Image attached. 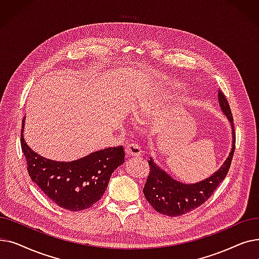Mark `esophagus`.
<instances>
[{"instance_id":"esophagus-1","label":"esophagus","mask_w":259,"mask_h":259,"mask_svg":"<svg viewBox=\"0 0 259 259\" xmlns=\"http://www.w3.org/2000/svg\"><path fill=\"white\" fill-rule=\"evenodd\" d=\"M126 153L128 156L138 157L142 154V148L138 144H130L126 147Z\"/></svg>"}]
</instances>
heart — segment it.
Masks as SVG:
<instances>
[{"instance_id": "heart-1", "label": "heart", "mask_w": 259, "mask_h": 259, "mask_svg": "<svg viewBox=\"0 0 259 259\" xmlns=\"http://www.w3.org/2000/svg\"><path fill=\"white\" fill-rule=\"evenodd\" d=\"M157 103V100L155 98H149L146 99L143 103H141L138 107H134L132 109V113L134 117L137 118H143V116L147 115L149 113V110L152 106H155Z\"/></svg>"}]
</instances>
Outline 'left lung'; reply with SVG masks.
Returning a JSON list of instances; mask_svg holds the SVG:
<instances>
[{"label":"left lung","mask_w":259,"mask_h":259,"mask_svg":"<svg viewBox=\"0 0 259 259\" xmlns=\"http://www.w3.org/2000/svg\"><path fill=\"white\" fill-rule=\"evenodd\" d=\"M219 102L222 111L232 127V148L222 167L208 179L195 184H184L174 180L165 170L156 165L150 157L148 164L150 172L143 189L144 195L155 211L168 216H181L201 206L225 180L232 161L235 149V130L232 112L225 94L219 91Z\"/></svg>","instance_id":"8db88e82"}]
</instances>
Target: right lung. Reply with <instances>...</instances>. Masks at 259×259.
<instances>
[{
	"instance_id": "1",
	"label": "right lung",
	"mask_w": 259,
	"mask_h": 259,
	"mask_svg": "<svg viewBox=\"0 0 259 259\" xmlns=\"http://www.w3.org/2000/svg\"><path fill=\"white\" fill-rule=\"evenodd\" d=\"M22 121L21 146L31 181L59 207L69 211L90 208L105 193L113 171L125 161L122 146L107 148L73 161H54L26 144Z\"/></svg>"
}]
</instances>
